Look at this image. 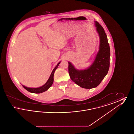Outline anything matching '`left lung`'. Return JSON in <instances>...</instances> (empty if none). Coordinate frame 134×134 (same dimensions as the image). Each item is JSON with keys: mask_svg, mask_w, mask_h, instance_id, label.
<instances>
[{"mask_svg": "<svg viewBox=\"0 0 134 134\" xmlns=\"http://www.w3.org/2000/svg\"><path fill=\"white\" fill-rule=\"evenodd\" d=\"M96 30L100 37L99 50L91 66L85 70H76L68 62V72L71 79L84 88L97 87L108 74L109 68L110 48L105 31L97 21H95Z\"/></svg>", "mask_w": 134, "mask_h": 134, "instance_id": "left-lung-1", "label": "left lung"}]
</instances>
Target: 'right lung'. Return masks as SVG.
Segmentation results:
<instances>
[{
    "label": "right lung",
    "mask_w": 134,
    "mask_h": 134,
    "mask_svg": "<svg viewBox=\"0 0 134 134\" xmlns=\"http://www.w3.org/2000/svg\"><path fill=\"white\" fill-rule=\"evenodd\" d=\"M60 63V62L58 63V64L57 65V66L55 67V68L52 71V72L51 73V75L49 77L48 80L47 81V82L45 83V84L38 88H29V87H27L24 85H23V87L26 89V90H27L28 91L32 92V93H42L43 92H45L46 90H47L51 86V85H52V84L53 83V81H54V72L55 71V70H56V69L57 68L59 65Z\"/></svg>",
    "instance_id": "1"
}]
</instances>
